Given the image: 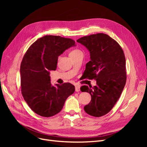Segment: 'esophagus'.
<instances>
[{
    "label": "esophagus",
    "mask_w": 147,
    "mask_h": 147,
    "mask_svg": "<svg viewBox=\"0 0 147 147\" xmlns=\"http://www.w3.org/2000/svg\"><path fill=\"white\" fill-rule=\"evenodd\" d=\"M80 91V86L78 85H75V91L79 92Z\"/></svg>",
    "instance_id": "esophagus-1"
}]
</instances>
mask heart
Listing matches in <instances>:
<instances>
[{"instance_id":"b5f03b06","label":"heart","mask_w":147,"mask_h":147,"mask_svg":"<svg viewBox=\"0 0 147 147\" xmlns=\"http://www.w3.org/2000/svg\"><path fill=\"white\" fill-rule=\"evenodd\" d=\"M82 53V52L80 50H78V49H75V50H73L70 53V56L77 55V54H78V53Z\"/></svg>"}]
</instances>
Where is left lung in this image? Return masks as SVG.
I'll return each instance as SVG.
<instances>
[{"mask_svg":"<svg viewBox=\"0 0 147 147\" xmlns=\"http://www.w3.org/2000/svg\"><path fill=\"white\" fill-rule=\"evenodd\" d=\"M77 42L90 53L91 61L86 65L84 78L96 80L92 87L83 85L82 92L91 96L84 110L92 117H100L112 109L121 96L126 82V59L118 43L103 33L92 34L78 39Z\"/></svg>","mask_w":147,"mask_h":147,"instance_id":"obj_1","label":"left lung"}]
</instances>
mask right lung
<instances>
[{
  "label": "right lung",
  "mask_w": 147,
  "mask_h": 147,
  "mask_svg": "<svg viewBox=\"0 0 147 147\" xmlns=\"http://www.w3.org/2000/svg\"><path fill=\"white\" fill-rule=\"evenodd\" d=\"M75 43L71 38L45 35L25 53L20 67L21 93L31 110L40 116L50 117L60 112L75 91L70 83L52 86L50 76V71L56 69L58 56Z\"/></svg>",
  "instance_id": "1"
}]
</instances>
